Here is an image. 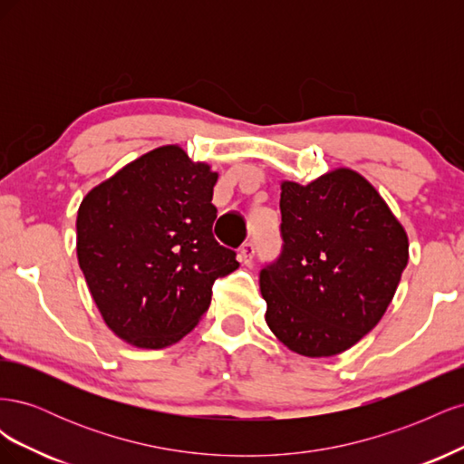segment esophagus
Listing matches in <instances>:
<instances>
[{
    "instance_id": "obj_1",
    "label": "esophagus",
    "mask_w": 464,
    "mask_h": 464,
    "mask_svg": "<svg viewBox=\"0 0 464 464\" xmlns=\"http://www.w3.org/2000/svg\"><path fill=\"white\" fill-rule=\"evenodd\" d=\"M254 256H256V244L254 242H246L242 247H240V259L249 265L251 261H254Z\"/></svg>"
}]
</instances>
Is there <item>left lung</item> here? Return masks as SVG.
<instances>
[{
  "label": "left lung",
  "instance_id": "8db88e82",
  "mask_svg": "<svg viewBox=\"0 0 464 464\" xmlns=\"http://www.w3.org/2000/svg\"><path fill=\"white\" fill-rule=\"evenodd\" d=\"M280 189L285 244L259 275L266 325L296 354H341L383 317L409 263V237L348 168Z\"/></svg>",
  "mask_w": 464,
  "mask_h": 464
}]
</instances>
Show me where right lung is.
Masks as SVG:
<instances>
[{"mask_svg": "<svg viewBox=\"0 0 464 464\" xmlns=\"http://www.w3.org/2000/svg\"><path fill=\"white\" fill-rule=\"evenodd\" d=\"M217 172L184 149L159 147L87 193L77 259L106 325L139 348L186 336L208 310L236 251L213 236Z\"/></svg>", "mask_w": 464, "mask_h": 464, "instance_id": "obj_1", "label": "right lung"}]
</instances>
